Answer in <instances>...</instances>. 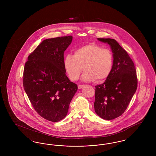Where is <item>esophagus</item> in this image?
<instances>
[{"mask_svg":"<svg viewBox=\"0 0 156 156\" xmlns=\"http://www.w3.org/2000/svg\"><path fill=\"white\" fill-rule=\"evenodd\" d=\"M83 86H84L83 85H78V89H81L82 88Z\"/></svg>","mask_w":156,"mask_h":156,"instance_id":"esophagus-1","label":"esophagus"}]
</instances>
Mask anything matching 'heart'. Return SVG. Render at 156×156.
I'll return each instance as SVG.
<instances>
[{
    "instance_id": "b5f03b06",
    "label": "heart",
    "mask_w": 156,
    "mask_h": 156,
    "mask_svg": "<svg viewBox=\"0 0 156 156\" xmlns=\"http://www.w3.org/2000/svg\"><path fill=\"white\" fill-rule=\"evenodd\" d=\"M113 63V53L109 49L95 43H89L76 49L74 55L68 54L64 59L67 74L73 81L78 79L82 70L83 81H104L111 73Z\"/></svg>"
}]
</instances>
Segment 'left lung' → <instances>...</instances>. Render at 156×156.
<instances>
[{"mask_svg": "<svg viewBox=\"0 0 156 156\" xmlns=\"http://www.w3.org/2000/svg\"><path fill=\"white\" fill-rule=\"evenodd\" d=\"M111 45L113 53L111 73L103 83L95 86V111L101 118L112 120L126 111L137 88L133 61L112 38H98Z\"/></svg>", "mask_w": 156, "mask_h": 156, "instance_id": "8db88e82", "label": "left lung"}]
</instances>
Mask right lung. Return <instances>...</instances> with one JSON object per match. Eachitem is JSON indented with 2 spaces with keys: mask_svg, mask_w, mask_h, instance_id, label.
I'll list each match as a JSON object with an SVG mask.
<instances>
[{
  "mask_svg": "<svg viewBox=\"0 0 156 156\" xmlns=\"http://www.w3.org/2000/svg\"><path fill=\"white\" fill-rule=\"evenodd\" d=\"M71 36L48 38L31 52L25 63L23 85L31 105L44 119H64L77 91V85L66 74L64 51Z\"/></svg>",
  "mask_w": 156,
  "mask_h": 156,
  "instance_id": "right-lung-1",
  "label": "right lung"
}]
</instances>
